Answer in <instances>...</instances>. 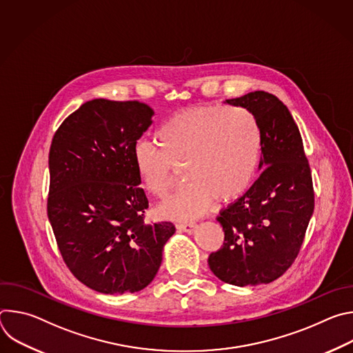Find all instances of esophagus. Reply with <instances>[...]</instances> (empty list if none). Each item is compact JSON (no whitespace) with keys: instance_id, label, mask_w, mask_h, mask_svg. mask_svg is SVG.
<instances>
[{"instance_id":"obj_1","label":"esophagus","mask_w":353,"mask_h":353,"mask_svg":"<svg viewBox=\"0 0 353 353\" xmlns=\"http://www.w3.org/2000/svg\"><path fill=\"white\" fill-rule=\"evenodd\" d=\"M176 228L180 230V232H185V233H192L196 228L195 223L192 222H183V223H177Z\"/></svg>"}]
</instances>
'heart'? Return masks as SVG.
I'll use <instances>...</instances> for the list:
<instances>
[{
    "label": "heart",
    "mask_w": 353,
    "mask_h": 353,
    "mask_svg": "<svg viewBox=\"0 0 353 353\" xmlns=\"http://www.w3.org/2000/svg\"><path fill=\"white\" fill-rule=\"evenodd\" d=\"M158 145L138 141L132 166L142 187L166 198L181 166L188 184L159 208L165 218L203 215L218 198L232 201L253 184L263 150L260 123L244 108L205 105L172 114L155 131Z\"/></svg>",
    "instance_id": "b5f03b06"
}]
</instances>
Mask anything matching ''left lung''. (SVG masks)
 <instances>
[{"mask_svg": "<svg viewBox=\"0 0 353 353\" xmlns=\"http://www.w3.org/2000/svg\"><path fill=\"white\" fill-rule=\"evenodd\" d=\"M226 102L260 123L261 174L216 218L225 241L208 264L226 283L256 286L278 279L297 257L314 211L313 180L300 131L276 96L256 90Z\"/></svg>", "mask_w": 353, "mask_h": 353, "instance_id": "obj_1", "label": "left lung"}]
</instances>
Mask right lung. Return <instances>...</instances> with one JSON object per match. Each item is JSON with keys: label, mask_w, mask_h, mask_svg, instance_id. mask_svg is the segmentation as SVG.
<instances>
[{"label": "right lung", "mask_w": 353, "mask_h": 353, "mask_svg": "<svg viewBox=\"0 0 353 353\" xmlns=\"http://www.w3.org/2000/svg\"><path fill=\"white\" fill-rule=\"evenodd\" d=\"M154 114L138 100L93 99L63 121L50 146L48 221L70 271L100 293L146 288L176 232L172 222L143 221L148 198L131 159Z\"/></svg>", "instance_id": "right-lung-1"}]
</instances>
